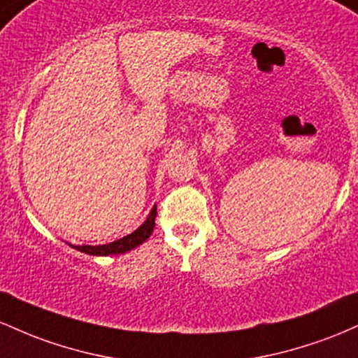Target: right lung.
<instances>
[{"label": "right lung", "mask_w": 358, "mask_h": 358, "mask_svg": "<svg viewBox=\"0 0 358 358\" xmlns=\"http://www.w3.org/2000/svg\"><path fill=\"white\" fill-rule=\"evenodd\" d=\"M155 216H157V206H154L148 213L147 220L136 228L135 231H131L130 235L123 236V238L115 240L111 243H104V245H72L69 243L72 248L76 250L83 252V254L87 255H96V257H108V255H120V254H125V252L134 250V248L142 245L148 236L152 235L155 227Z\"/></svg>", "instance_id": "1"}]
</instances>
